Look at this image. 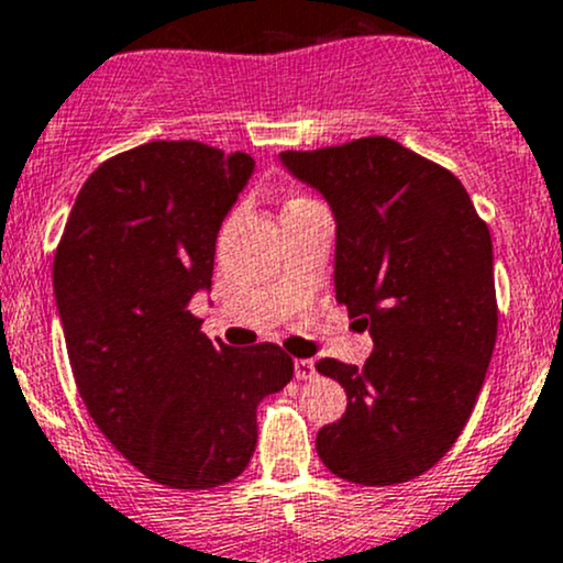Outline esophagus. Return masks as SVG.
I'll return each instance as SVG.
<instances>
[{
    "label": "esophagus",
    "instance_id": "34e87169",
    "mask_svg": "<svg viewBox=\"0 0 563 563\" xmlns=\"http://www.w3.org/2000/svg\"><path fill=\"white\" fill-rule=\"evenodd\" d=\"M294 377H297V380H310V377H316V361L312 358L294 361Z\"/></svg>",
    "mask_w": 563,
    "mask_h": 563
}]
</instances>
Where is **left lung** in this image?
<instances>
[{
    "label": "left lung",
    "instance_id": "obj_1",
    "mask_svg": "<svg viewBox=\"0 0 563 563\" xmlns=\"http://www.w3.org/2000/svg\"><path fill=\"white\" fill-rule=\"evenodd\" d=\"M336 223L334 288L375 351L316 369L347 394L316 448L329 472L394 485L437 464L472 416L496 342L494 245L461 180L388 137L280 153Z\"/></svg>",
    "mask_w": 563,
    "mask_h": 563
}]
</instances>
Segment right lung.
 Segmentation results:
<instances>
[{
  "mask_svg": "<svg viewBox=\"0 0 563 563\" xmlns=\"http://www.w3.org/2000/svg\"><path fill=\"white\" fill-rule=\"evenodd\" d=\"M256 162L194 140L118 153L82 183L53 294L88 416L151 481L205 490L256 451V407L294 377L272 342L212 345L191 316Z\"/></svg>",
  "mask_w": 563,
  "mask_h": 563,
  "instance_id": "right-lung-1",
  "label": "right lung"
}]
</instances>
